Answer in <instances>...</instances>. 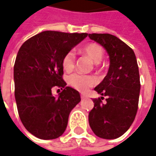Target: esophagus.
Returning <instances> with one entry per match:
<instances>
[{"label":"esophagus","mask_w":156,"mask_h":156,"mask_svg":"<svg viewBox=\"0 0 156 156\" xmlns=\"http://www.w3.org/2000/svg\"><path fill=\"white\" fill-rule=\"evenodd\" d=\"M87 98V96L85 94H81V98L82 99H83V98Z\"/></svg>","instance_id":"34e87169"}]
</instances>
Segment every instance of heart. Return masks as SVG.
<instances>
[{
  "instance_id": "1",
  "label": "heart",
  "mask_w": 156,
  "mask_h": 156,
  "mask_svg": "<svg viewBox=\"0 0 156 156\" xmlns=\"http://www.w3.org/2000/svg\"><path fill=\"white\" fill-rule=\"evenodd\" d=\"M84 54L88 55L94 63H99L105 57L103 48L96 43H89L82 49ZM62 67L66 71H72L75 65V54L73 51L67 52L62 58ZM69 83L79 91L85 92L96 83V79L92 76L81 73H73L68 78Z\"/></svg>"
}]
</instances>
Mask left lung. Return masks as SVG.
Returning a JSON list of instances; mask_svg holds the SVG:
<instances>
[{"label": "left lung", "instance_id": "1", "mask_svg": "<svg viewBox=\"0 0 156 156\" xmlns=\"http://www.w3.org/2000/svg\"><path fill=\"white\" fill-rule=\"evenodd\" d=\"M107 51L109 68L104 80L94 88L104 97L94 98V106L88 115L92 130L98 137L114 140L129 129L134 122L140 91V73L134 51L111 34H88Z\"/></svg>", "mask_w": 156, "mask_h": 156}]
</instances>
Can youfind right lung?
Listing matches in <instances>:
<instances>
[{
	"instance_id": "right-lung-1",
	"label": "right lung",
	"mask_w": 156,
	"mask_h": 156,
	"mask_svg": "<svg viewBox=\"0 0 156 156\" xmlns=\"http://www.w3.org/2000/svg\"><path fill=\"white\" fill-rule=\"evenodd\" d=\"M88 33L45 31L26 41L14 65L15 98L24 127L41 140L57 139L64 133L72 109L80 94L62 79V58ZM53 87L63 91L57 97Z\"/></svg>"
}]
</instances>
